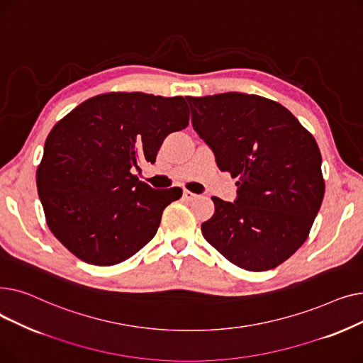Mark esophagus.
Masks as SVG:
<instances>
[{
	"mask_svg": "<svg viewBox=\"0 0 363 363\" xmlns=\"http://www.w3.org/2000/svg\"><path fill=\"white\" fill-rule=\"evenodd\" d=\"M182 197H184L185 200H194V199H197V194H194V193H191V191H188V189H184Z\"/></svg>",
	"mask_w": 363,
	"mask_h": 363,
	"instance_id": "esophagus-1",
	"label": "esophagus"
}]
</instances>
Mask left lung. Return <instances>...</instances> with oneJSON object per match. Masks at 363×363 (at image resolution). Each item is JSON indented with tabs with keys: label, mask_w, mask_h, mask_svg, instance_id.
<instances>
[{
	"label": "left lung",
	"mask_w": 363,
	"mask_h": 363,
	"mask_svg": "<svg viewBox=\"0 0 363 363\" xmlns=\"http://www.w3.org/2000/svg\"><path fill=\"white\" fill-rule=\"evenodd\" d=\"M191 123L222 172L237 178L234 203L212 197L206 241L238 268H275L306 241L325 182L315 138L279 103L223 92L186 97Z\"/></svg>",
	"instance_id": "left-lung-1"
}]
</instances>
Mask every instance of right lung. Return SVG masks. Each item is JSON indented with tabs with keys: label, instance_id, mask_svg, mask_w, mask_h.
Returning <instances> with one entry per match:
<instances>
[{
	"label": "right lung",
	"instance_id": "right-lung-1",
	"mask_svg": "<svg viewBox=\"0 0 363 363\" xmlns=\"http://www.w3.org/2000/svg\"><path fill=\"white\" fill-rule=\"evenodd\" d=\"M184 97L108 92L57 123L44 145L36 186L48 228L81 260L121 263L156 235L178 186L155 189L133 170L155 163L172 132L188 126Z\"/></svg>",
	"mask_w": 363,
	"mask_h": 363
}]
</instances>
